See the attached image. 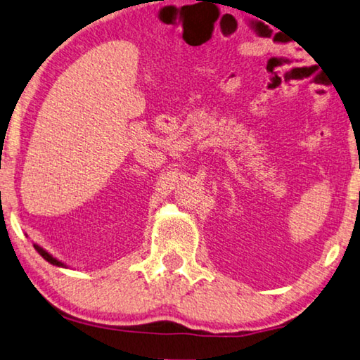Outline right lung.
Returning a JSON list of instances; mask_svg holds the SVG:
<instances>
[{"label":"right lung","instance_id":"right-lung-1","mask_svg":"<svg viewBox=\"0 0 360 360\" xmlns=\"http://www.w3.org/2000/svg\"><path fill=\"white\" fill-rule=\"evenodd\" d=\"M33 247H35V250H37V252L39 253V255H41L43 256V258L44 259H46L48 262H51V264H56V266H64V264H62V262L60 261H57L56 258H53V256H51L48 252H46V250H43L41 247H38V245H33Z\"/></svg>","mask_w":360,"mask_h":360}]
</instances>
